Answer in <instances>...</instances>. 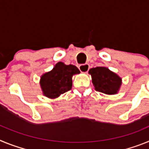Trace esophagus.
<instances>
[{"mask_svg":"<svg viewBox=\"0 0 149 149\" xmlns=\"http://www.w3.org/2000/svg\"><path fill=\"white\" fill-rule=\"evenodd\" d=\"M89 65L87 63H86V64H81V65H79V69L83 73H86L89 71Z\"/></svg>","mask_w":149,"mask_h":149,"instance_id":"1","label":"esophagus"}]
</instances>
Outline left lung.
I'll list each match as a JSON object with an SVG mask.
<instances>
[{
    "mask_svg": "<svg viewBox=\"0 0 149 149\" xmlns=\"http://www.w3.org/2000/svg\"><path fill=\"white\" fill-rule=\"evenodd\" d=\"M89 73L96 91L107 95L116 94L122 84V78L118 74L104 66L90 68Z\"/></svg>",
    "mask_w": 149,
    "mask_h": 149,
    "instance_id": "1",
    "label": "left lung"
}]
</instances>
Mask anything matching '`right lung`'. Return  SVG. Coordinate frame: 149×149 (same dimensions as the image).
Returning <instances> with one entry per match:
<instances>
[{"mask_svg":"<svg viewBox=\"0 0 149 149\" xmlns=\"http://www.w3.org/2000/svg\"><path fill=\"white\" fill-rule=\"evenodd\" d=\"M80 73L73 65H65L59 62L54 68L42 75L40 86L43 95L49 98H56L72 89V76Z\"/></svg>","mask_w":149,"mask_h":149,"instance_id":"add662e5","label":"right lung"}]
</instances>
